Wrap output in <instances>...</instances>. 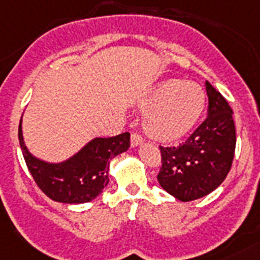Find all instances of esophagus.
I'll return each instance as SVG.
<instances>
[{
    "instance_id": "esophagus-1",
    "label": "esophagus",
    "mask_w": 260,
    "mask_h": 260,
    "mask_svg": "<svg viewBox=\"0 0 260 260\" xmlns=\"http://www.w3.org/2000/svg\"><path fill=\"white\" fill-rule=\"evenodd\" d=\"M141 144H143V137H141L140 135L134 134L131 136V147H132V148H136V147H139V145Z\"/></svg>"
}]
</instances>
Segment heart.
<instances>
[{
    "label": "heart",
    "instance_id": "heart-1",
    "mask_svg": "<svg viewBox=\"0 0 260 260\" xmlns=\"http://www.w3.org/2000/svg\"><path fill=\"white\" fill-rule=\"evenodd\" d=\"M143 107L149 108L147 132L157 140L176 141L195 128L204 112L206 94L198 82L167 79L152 88Z\"/></svg>",
    "mask_w": 260,
    "mask_h": 260
}]
</instances>
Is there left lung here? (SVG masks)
<instances>
[{
    "label": "left lung",
    "mask_w": 260,
    "mask_h": 260,
    "mask_svg": "<svg viewBox=\"0 0 260 260\" xmlns=\"http://www.w3.org/2000/svg\"><path fill=\"white\" fill-rule=\"evenodd\" d=\"M208 116L184 144L161 151L157 180L164 191L180 202L208 195L227 178L235 153L236 134L233 109L206 81Z\"/></svg>",
    "instance_id": "obj_1"
}]
</instances>
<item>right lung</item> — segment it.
Segmentation results:
<instances>
[{"label":"right lung","instance_id":"1","mask_svg":"<svg viewBox=\"0 0 260 260\" xmlns=\"http://www.w3.org/2000/svg\"><path fill=\"white\" fill-rule=\"evenodd\" d=\"M22 155L41 191L54 202L65 204L88 203L96 199L109 183V163L128 151L129 134L115 137H94L80 151L62 161H46L35 156L25 144L22 117L18 126Z\"/></svg>","mask_w":260,"mask_h":260}]
</instances>
